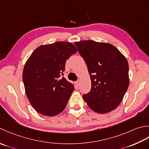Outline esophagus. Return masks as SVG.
Listing matches in <instances>:
<instances>
[{"mask_svg": "<svg viewBox=\"0 0 149 149\" xmlns=\"http://www.w3.org/2000/svg\"><path fill=\"white\" fill-rule=\"evenodd\" d=\"M76 85H77V86H79V85H80V80H77L76 81Z\"/></svg>", "mask_w": 149, "mask_h": 149, "instance_id": "34e87169", "label": "esophagus"}]
</instances>
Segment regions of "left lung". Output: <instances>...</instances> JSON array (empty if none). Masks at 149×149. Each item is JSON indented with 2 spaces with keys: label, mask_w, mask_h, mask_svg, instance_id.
Returning <instances> with one entry per match:
<instances>
[{
  "label": "left lung",
  "mask_w": 149,
  "mask_h": 149,
  "mask_svg": "<svg viewBox=\"0 0 149 149\" xmlns=\"http://www.w3.org/2000/svg\"><path fill=\"white\" fill-rule=\"evenodd\" d=\"M87 65L91 91L83 98L93 111L105 114L122 101L129 84L126 58L111 44L83 40L74 43Z\"/></svg>",
  "instance_id": "obj_1"
}]
</instances>
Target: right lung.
<instances>
[{"mask_svg":"<svg viewBox=\"0 0 149 149\" xmlns=\"http://www.w3.org/2000/svg\"><path fill=\"white\" fill-rule=\"evenodd\" d=\"M77 51L68 42L38 47L24 65L22 78L27 97L40 114L54 116L64 110L74 89L62 77L66 60Z\"/></svg>","mask_w":149,"mask_h":149,"instance_id":"add662e5","label":"right lung"}]
</instances>
